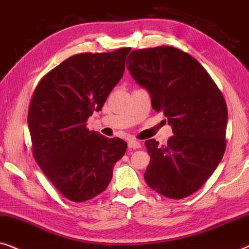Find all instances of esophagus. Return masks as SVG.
Segmentation results:
<instances>
[{"label": "esophagus", "instance_id": "1", "mask_svg": "<svg viewBox=\"0 0 249 249\" xmlns=\"http://www.w3.org/2000/svg\"><path fill=\"white\" fill-rule=\"evenodd\" d=\"M128 148L129 149H140L141 148V143L138 141H134V140H131V141H128Z\"/></svg>", "mask_w": 249, "mask_h": 249}]
</instances>
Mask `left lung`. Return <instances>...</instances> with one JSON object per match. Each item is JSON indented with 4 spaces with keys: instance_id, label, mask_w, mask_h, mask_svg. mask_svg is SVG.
Here are the masks:
<instances>
[{
    "instance_id": "8db88e82",
    "label": "left lung",
    "mask_w": 249,
    "mask_h": 249,
    "mask_svg": "<svg viewBox=\"0 0 249 249\" xmlns=\"http://www.w3.org/2000/svg\"><path fill=\"white\" fill-rule=\"evenodd\" d=\"M126 64L174 133L166 145L155 139L145 141L151 158L144 173L146 184L168 198L187 197L203 186L225 155V97L206 70L178 48L132 51Z\"/></svg>"
}]
</instances>
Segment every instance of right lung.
Segmentation results:
<instances>
[{"label":"right lung","instance_id":"obj_1","mask_svg":"<svg viewBox=\"0 0 249 249\" xmlns=\"http://www.w3.org/2000/svg\"><path fill=\"white\" fill-rule=\"evenodd\" d=\"M129 51L73 55L45 74L31 97L33 156L56 190L72 202L89 201L106 190L114 163L127 149L124 140L89 131L87 121L123 76Z\"/></svg>","mask_w":249,"mask_h":249}]
</instances>
